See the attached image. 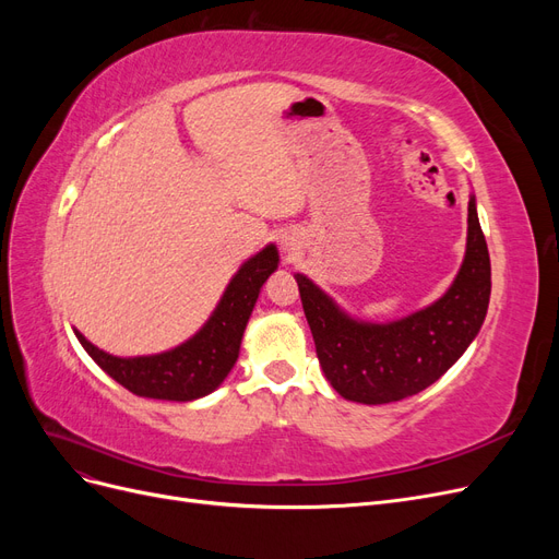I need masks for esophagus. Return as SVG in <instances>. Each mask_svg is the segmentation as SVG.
<instances>
[{
	"label": "esophagus",
	"instance_id": "1",
	"mask_svg": "<svg viewBox=\"0 0 559 559\" xmlns=\"http://www.w3.org/2000/svg\"><path fill=\"white\" fill-rule=\"evenodd\" d=\"M282 249L284 251H296L298 249V238H296V235H284V238H282Z\"/></svg>",
	"mask_w": 559,
	"mask_h": 559
}]
</instances>
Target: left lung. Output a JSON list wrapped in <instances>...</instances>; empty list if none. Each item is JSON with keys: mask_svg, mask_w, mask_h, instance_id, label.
Wrapping results in <instances>:
<instances>
[{"mask_svg": "<svg viewBox=\"0 0 559 559\" xmlns=\"http://www.w3.org/2000/svg\"><path fill=\"white\" fill-rule=\"evenodd\" d=\"M298 294L314 337L317 359L341 396L382 405L419 394L462 357L478 335L492 292L489 251L468 200V238L460 275L433 306L392 324H366L337 310L306 275Z\"/></svg>", "mask_w": 559, "mask_h": 559, "instance_id": "8db88e82", "label": "left lung"}]
</instances>
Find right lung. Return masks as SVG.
<instances>
[{
	"mask_svg": "<svg viewBox=\"0 0 559 559\" xmlns=\"http://www.w3.org/2000/svg\"><path fill=\"white\" fill-rule=\"evenodd\" d=\"M277 249L270 245L249 259L218 302L205 326L183 345L154 357L121 359L97 349L76 331L93 361L132 394L165 401H193L224 382L238 361L242 333L263 282L277 270Z\"/></svg>",
	"mask_w": 559,
	"mask_h": 559,
	"instance_id": "obj_1",
	"label": "right lung"
}]
</instances>
